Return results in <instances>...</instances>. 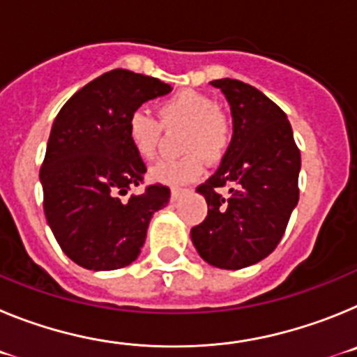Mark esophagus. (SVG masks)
Returning <instances> with one entry per match:
<instances>
[{"instance_id":"obj_1","label":"esophagus","mask_w":357,"mask_h":357,"mask_svg":"<svg viewBox=\"0 0 357 357\" xmlns=\"http://www.w3.org/2000/svg\"><path fill=\"white\" fill-rule=\"evenodd\" d=\"M185 193H188V189L173 188V189H172V200H173V202H176V200H178V198L182 197V195H185Z\"/></svg>"}]
</instances>
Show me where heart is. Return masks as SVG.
Wrapping results in <instances>:
<instances>
[{
  "label": "heart",
  "mask_w": 357,
  "mask_h": 357,
  "mask_svg": "<svg viewBox=\"0 0 357 357\" xmlns=\"http://www.w3.org/2000/svg\"><path fill=\"white\" fill-rule=\"evenodd\" d=\"M159 121L143 110L127 119V135L141 159L157 155L164 130L184 128L181 159L159 160L150 168V181L162 185H184L200 178L207 162H220L232 141V123L218 110L216 102L197 91H181L157 105Z\"/></svg>",
  "instance_id": "obj_1"
}]
</instances>
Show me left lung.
Masks as SVG:
<instances>
[{
    "label": "left lung",
    "mask_w": 357,
    "mask_h": 357,
    "mask_svg": "<svg viewBox=\"0 0 357 357\" xmlns=\"http://www.w3.org/2000/svg\"><path fill=\"white\" fill-rule=\"evenodd\" d=\"M232 114V141L220 168L197 188L207 216L191 229V241L206 263L239 270L272 254L298 202L301 151L280 107L245 82L222 78ZM229 187L222 195L219 189Z\"/></svg>",
    "instance_id": "1"
}]
</instances>
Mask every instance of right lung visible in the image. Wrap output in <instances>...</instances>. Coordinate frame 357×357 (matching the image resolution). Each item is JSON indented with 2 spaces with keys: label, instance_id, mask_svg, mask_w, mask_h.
Returning <instances> with one entry per match:
<instances>
[{
  "label": "right lung",
  "instance_id": "1",
  "mask_svg": "<svg viewBox=\"0 0 357 357\" xmlns=\"http://www.w3.org/2000/svg\"><path fill=\"white\" fill-rule=\"evenodd\" d=\"M168 93L159 78L114 69L73 94L53 121L39 173L44 214L78 266L107 272L134 263L151 216L168 206L160 184L123 200L146 173L128 141V116Z\"/></svg>",
  "mask_w": 357,
  "mask_h": 357
}]
</instances>
